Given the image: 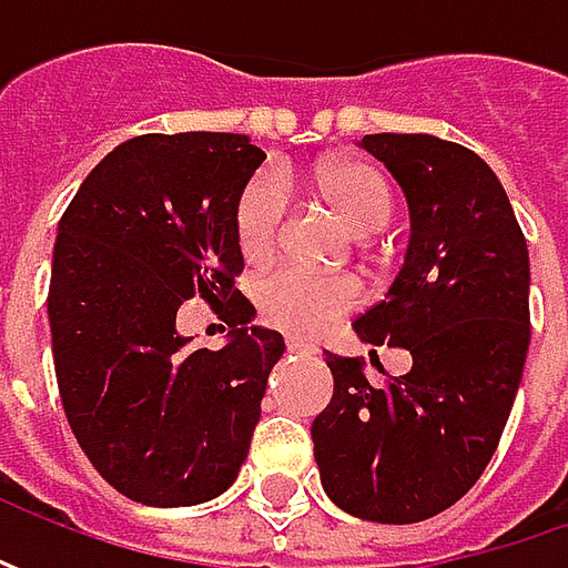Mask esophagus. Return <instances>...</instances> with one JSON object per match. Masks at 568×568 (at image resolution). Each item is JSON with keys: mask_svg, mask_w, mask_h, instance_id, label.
I'll return each mask as SVG.
<instances>
[{"mask_svg": "<svg viewBox=\"0 0 568 568\" xmlns=\"http://www.w3.org/2000/svg\"><path fill=\"white\" fill-rule=\"evenodd\" d=\"M287 354H300V357H310V354H316V347L310 344V341H303V338H287Z\"/></svg>", "mask_w": 568, "mask_h": 568, "instance_id": "obj_1", "label": "esophagus"}]
</instances>
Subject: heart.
<instances>
[{
  "instance_id": "obj_1",
  "label": "heart",
  "mask_w": 568,
  "mask_h": 568,
  "mask_svg": "<svg viewBox=\"0 0 568 568\" xmlns=\"http://www.w3.org/2000/svg\"><path fill=\"white\" fill-rule=\"evenodd\" d=\"M322 195L357 233H376L392 221V186L373 164L335 161L318 170ZM287 192L274 170L255 173L233 205V240L246 265L268 262L281 240ZM255 310L265 325L287 335H318L361 303L363 287L351 274H318L281 265L255 281Z\"/></svg>"
}]
</instances>
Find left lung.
<instances>
[{
    "label": "left lung",
    "mask_w": 568,
    "mask_h": 568,
    "mask_svg": "<svg viewBox=\"0 0 568 568\" xmlns=\"http://www.w3.org/2000/svg\"><path fill=\"white\" fill-rule=\"evenodd\" d=\"M410 207V243L354 328L410 351L385 388L361 357L325 363L335 395L313 420L322 487L344 513L410 525L455 506L490 465L531 341L528 243L496 173L436 135H363Z\"/></svg>",
    "instance_id": "obj_1"
}]
</instances>
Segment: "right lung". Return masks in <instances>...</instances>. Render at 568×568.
<instances>
[{
    "instance_id": "right-lung-1",
    "label": "right lung",
    "mask_w": 568,
    "mask_h": 568,
    "mask_svg": "<svg viewBox=\"0 0 568 568\" xmlns=\"http://www.w3.org/2000/svg\"><path fill=\"white\" fill-rule=\"evenodd\" d=\"M262 161L233 132L139 135L88 173L59 221L47 296L59 398L100 477L142 506L227 490L284 354L236 291L233 205ZM189 295L231 325L221 352H192L175 332Z\"/></svg>"
}]
</instances>
